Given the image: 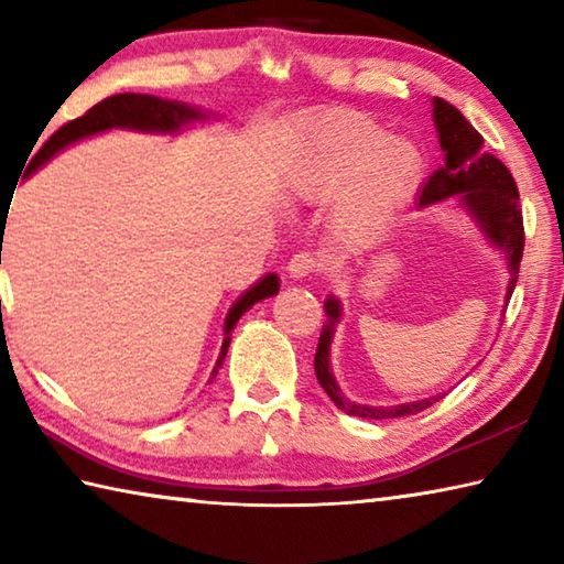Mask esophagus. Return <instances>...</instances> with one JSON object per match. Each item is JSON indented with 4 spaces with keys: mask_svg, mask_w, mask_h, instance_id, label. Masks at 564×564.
<instances>
[{
    "mask_svg": "<svg viewBox=\"0 0 564 564\" xmlns=\"http://www.w3.org/2000/svg\"><path fill=\"white\" fill-rule=\"evenodd\" d=\"M321 269V261H318V256H313V253H305V251H301V253H295L293 259L289 261V275L291 279H305V275H311V273H316Z\"/></svg>",
    "mask_w": 564,
    "mask_h": 564,
    "instance_id": "34e87169",
    "label": "esophagus"
}]
</instances>
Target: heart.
I'll list each match as a JSON object with an SVG mask.
<instances>
[{"mask_svg":"<svg viewBox=\"0 0 564 564\" xmlns=\"http://www.w3.org/2000/svg\"><path fill=\"white\" fill-rule=\"evenodd\" d=\"M423 174V151L390 137L358 111H326L303 123L289 188L303 202L333 198V228L346 243L376 241L393 224Z\"/></svg>","mask_w":564,"mask_h":564,"instance_id":"heart-1","label":"heart"}]
</instances>
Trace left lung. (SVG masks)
Here are the masks:
<instances>
[{
    "label": "left lung",
    "instance_id": "1",
    "mask_svg": "<svg viewBox=\"0 0 564 564\" xmlns=\"http://www.w3.org/2000/svg\"><path fill=\"white\" fill-rule=\"evenodd\" d=\"M433 121L437 141H441V149L445 154V164L425 181L423 188H420L417 212H423V208L437 202H445V198H457L463 212H467L475 226L480 228L485 241L492 248H498L505 256V263H508L510 271L508 289H505V305H508L514 291V283H518L524 246L518 186H514L512 174L505 169L500 159L485 154V139L475 131L473 123L453 107V104L435 97ZM323 308H326L328 323L321 330L316 348V378L321 388L326 390L328 398L343 410V413L362 420H393L415 415L445 395L437 393L398 405H362L356 403V400H348L340 393L336 376H333L330 370V343L343 316V305L336 295H328Z\"/></svg>",
    "mask_w": 564,
    "mask_h": 564
}]
</instances>
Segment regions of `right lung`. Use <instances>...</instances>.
Here are the masks:
<instances>
[{"label":"right lung","instance_id":"right-lung-1","mask_svg":"<svg viewBox=\"0 0 564 564\" xmlns=\"http://www.w3.org/2000/svg\"><path fill=\"white\" fill-rule=\"evenodd\" d=\"M208 117H214V113H208L198 107H191V104H184V101L151 97V94H113V97L99 101L97 107H91L84 117L64 123L59 131H54L52 137L46 139V144L36 151V156L30 161V166H26V176L34 174L36 169H42L46 161L59 154V151H64L66 147H72L82 139L97 137V133H104V131L129 129V131L169 133V137H176V133L194 127V123L206 121ZM279 289H281L279 275L265 273L261 281H256L251 289L238 295L236 303L226 313L221 352H218L216 366L208 380H214L218 368L224 366L228 343H231V336H228V333L236 328L238 318H241L253 303L271 299V295L279 293Z\"/></svg>","mask_w":564,"mask_h":564}]
</instances>
